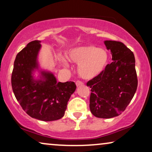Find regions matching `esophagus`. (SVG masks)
I'll return each mask as SVG.
<instances>
[{
	"mask_svg": "<svg viewBox=\"0 0 152 152\" xmlns=\"http://www.w3.org/2000/svg\"><path fill=\"white\" fill-rule=\"evenodd\" d=\"M76 85H77V86H82V85H83V82H81V81L77 80V82H76Z\"/></svg>",
	"mask_w": 152,
	"mask_h": 152,
	"instance_id": "obj_1",
	"label": "esophagus"
}]
</instances>
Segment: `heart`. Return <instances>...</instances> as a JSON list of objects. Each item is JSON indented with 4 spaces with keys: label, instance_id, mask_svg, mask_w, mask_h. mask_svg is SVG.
<instances>
[{
    "label": "heart",
    "instance_id": "obj_1",
    "mask_svg": "<svg viewBox=\"0 0 152 152\" xmlns=\"http://www.w3.org/2000/svg\"><path fill=\"white\" fill-rule=\"evenodd\" d=\"M66 56L70 62L79 65L78 75L86 80H93L99 75L109 61V55L104 48L91 45L75 47L69 50Z\"/></svg>",
    "mask_w": 152,
    "mask_h": 152
}]
</instances>
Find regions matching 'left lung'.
Returning <instances> with one entry per match:
<instances>
[{
    "label": "left lung",
    "mask_w": 152,
    "mask_h": 152,
    "mask_svg": "<svg viewBox=\"0 0 152 152\" xmlns=\"http://www.w3.org/2000/svg\"><path fill=\"white\" fill-rule=\"evenodd\" d=\"M111 51L112 61L96 77L87 82L91 88L90 110L99 118H111L121 114L130 103L138 86L135 57L123 43L104 41Z\"/></svg>",
    "instance_id": "1"
}]
</instances>
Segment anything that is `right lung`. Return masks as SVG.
Instances as JSON below:
<instances>
[{
    "label": "right lung",
    "instance_id": "right-lung-1",
    "mask_svg": "<svg viewBox=\"0 0 152 152\" xmlns=\"http://www.w3.org/2000/svg\"><path fill=\"white\" fill-rule=\"evenodd\" d=\"M41 48V41H33L17 54L12 74V90L30 117L54 121L64 115L76 85L73 82H57L53 72L40 68L38 56Z\"/></svg>",
    "mask_w": 152,
    "mask_h": 152
}]
</instances>
